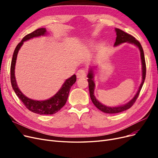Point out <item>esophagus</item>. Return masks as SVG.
Segmentation results:
<instances>
[{"mask_svg": "<svg viewBox=\"0 0 158 158\" xmlns=\"http://www.w3.org/2000/svg\"><path fill=\"white\" fill-rule=\"evenodd\" d=\"M86 70L84 69H80L76 73V76H77V78H84L86 76Z\"/></svg>", "mask_w": 158, "mask_h": 158, "instance_id": "obj_1", "label": "esophagus"}]
</instances>
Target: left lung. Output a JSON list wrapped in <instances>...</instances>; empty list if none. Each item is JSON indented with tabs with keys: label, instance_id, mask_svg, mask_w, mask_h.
Listing matches in <instances>:
<instances>
[{
	"label": "left lung",
	"instance_id": "8db88e82",
	"mask_svg": "<svg viewBox=\"0 0 158 158\" xmlns=\"http://www.w3.org/2000/svg\"><path fill=\"white\" fill-rule=\"evenodd\" d=\"M115 31L117 34L116 37V41L114 43V45L117 46L120 45L123 43L128 42L129 44H132L135 45L138 47V49H140V56H141V60H142V83L140 85L139 88L136 95L134 97L130 102L126 103L125 105H123L121 106H118V107H107L106 106H104L102 103H100L98 100L95 98L94 95V89H95V83L94 82V73H93V69H91L89 71V73L88 74V85H89V95H90V98L92 99L93 103L94 106L96 107L100 111H102L104 113H109V114H113V113H121L122 111H125V110L131 108L133 104L135 103L136 100L137 99L138 95H139L140 90L142 88V85L144 84L145 78H146V62H145V58H144V51L142 47L141 44L140 42L135 39V37L132 35L128 34V33L123 31V30L118 29V28H115Z\"/></svg>",
	"mask_w": 158,
	"mask_h": 158
}]
</instances>
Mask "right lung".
<instances>
[{
	"instance_id": "right-lung-1",
	"label": "right lung",
	"mask_w": 158,
	"mask_h": 158,
	"mask_svg": "<svg viewBox=\"0 0 158 158\" xmlns=\"http://www.w3.org/2000/svg\"><path fill=\"white\" fill-rule=\"evenodd\" d=\"M46 32L47 31L45 28H39V29L29 33V34L26 35L23 37L22 40L18 44L15 50L14 51L10 66V81L14 91L27 109H29L31 112L40 114H52L58 112L65 105L66 101H67L72 85L76 81V76L75 74H74L70 78L66 80L63 85H62L61 88L54 96H52L49 99L44 100V101H37V100H33L28 98L25 96L21 92L20 89L18 88L16 82L15 74H14V70H15V65L18 51L20 50L23 42L32 39L33 37L44 35H45Z\"/></svg>"
}]
</instances>
